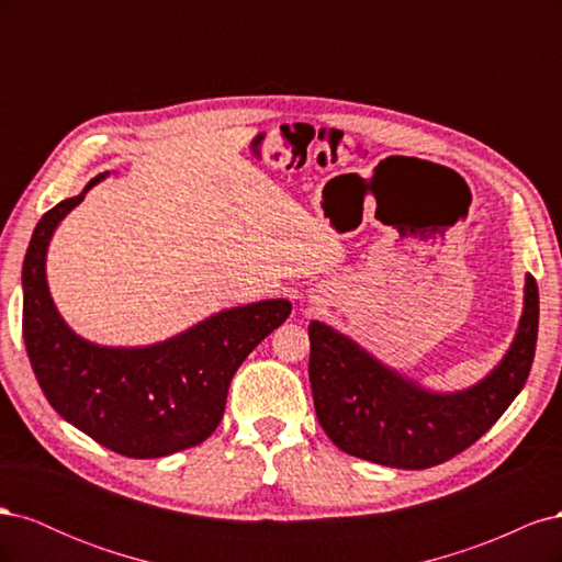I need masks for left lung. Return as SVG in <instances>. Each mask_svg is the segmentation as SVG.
Returning <instances> with one entry per match:
<instances>
[{
	"label": "left lung",
	"instance_id": "left-lung-1",
	"mask_svg": "<svg viewBox=\"0 0 562 562\" xmlns=\"http://www.w3.org/2000/svg\"><path fill=\"white\" fill-rule=\"evenodd\" d=\"M539 328V291L525 277V310L512 349L467 391L436 394L389 370L326 323L310 326V382L316 417L347 454L394 469H429L473 446L530 375Z\"/></svg>",
	"mask_w": 562,
	"mask_h": 562
}]
</instances>
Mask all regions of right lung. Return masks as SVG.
<instances>
[{
	"mask_svg": "<svg viewBox=\"0 0 562 562\" xmlns=\"http://www.w3.org/2000/svg\"><path fill=\"white\" fill-rule=\"evenodd\" d=\"M83 192L44 213L23 262V339L54 411L95 443L133 459L203 443L225 413L227 389L246 356L291 314L288 300L220 312L161 345L98 347L75 335L46 285V248Z\"/></svg>",
	"mask_w": 562,
	"mask_h": 562,
	"instance_id": "obj_1",
	"label": "right lung"
}]
</instances>
